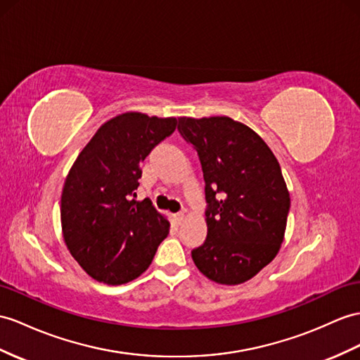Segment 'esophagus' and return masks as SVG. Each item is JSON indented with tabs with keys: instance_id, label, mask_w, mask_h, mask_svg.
Returning a JSON list of instances; mask_svg holds the SVG:
<instances>
[{
	"instance_id": "1",
	"label": "esophagus",
	"mask_w": 360,
	"mask_h": 360,
	"mask_svg": "<svg viewBox=\"0 0 360 360\" xmlns=\"http://www.w3.org/2000/svg\"><path fill=\"white\" fill-rule=\"evenodd\" d=\"M185 220V212H179V214H175V221H177L179 224Z\"/></svg>"
}]
</instances>
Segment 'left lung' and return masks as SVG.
<instances>
[{
  "label": "left lung",
  "instance_id": "1",
  "mask_svg": "<svg viewBox=\"0 0 360 360\" xmlns=\"http://www.w3.org/2000/svg\"><path fill=\"white\" fill-rule=\"evenodd\" d=\"M177 129L197 151L205 179L207 235L192 259L212 281L241 284L284 240L290 195L281 166L255 131L231 117H180Z\"/></svg>",
  "mask_w": 360,
  "mask_h": 360
}]
</instances>
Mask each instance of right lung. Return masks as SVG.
Returning <instances> with one entry per match:
<instances>
[{"label": "right lung", "instance_id": "add662e5", "mask_svg": "<svg viewBox=\"0 0 360 360\" xmlns=\"http://www.w3.org/2000/svg\"><path fill=\"white\" fill-rule=\"evenodd\" d=\"M177 127L175 117L125 112L103 124L70 169L60 221L67 246L91 278L133 281L150 267L169 223L134 197L142 163Z\"/></svg>", "mask_w": 360, "mask_h": 360}]
</instances>
